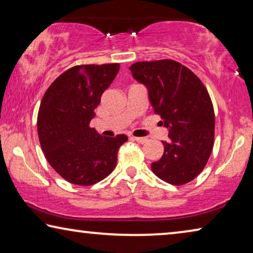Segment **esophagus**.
<instances>
[{
	"instance_id": "1",
	"label": "esophagus",
	"mask_w": 253,
	"mask_h": 253,
	"mask_svg": "<svg viewBox=\"0 0 253 253\" xmlns=\"http://www.w3.org/2000/svg\"><path fill=\"white\" fill-rule=\"evenodd\" d=\"M131 139L136 140V142L139 143V144H145V143H146L147 140H148V139L146 138V137H134V136L131 137Z\"/></svg>"
}]
</instances>
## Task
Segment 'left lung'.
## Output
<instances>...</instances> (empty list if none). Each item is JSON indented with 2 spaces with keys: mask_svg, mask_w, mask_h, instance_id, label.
Returning <instances> with one entry per match:
<instances>
[{
  "mask_svg": "<svg viewBox=\"0 0 253 253\" xmlns=\"http://www.w3.org/2000/svg\"><path fill=\"white\" fill-rule=\"evenodd\" d=\"M131 75L148 90L154 113L169 129L164 154L153 173L172 185L191 182L202 172L214 144L213 105L207 88L188 68L174 60L140 61Z\"/></svg>",
  "mask_w": 253,
  "mask_h": 253,
  "instance_id": "obj_1",
  "label": "left lung"
}]
</instances>
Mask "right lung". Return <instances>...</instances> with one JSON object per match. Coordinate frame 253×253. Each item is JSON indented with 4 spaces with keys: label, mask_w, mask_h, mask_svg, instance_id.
Returning a JSON list of instances; mask_svg holds the SVG:
<instances>
[{
    "label": "right lung",
    "mask_w": 253,
    "mask_h": 253,
    "mask_svg": "<svg viewBox=\"0 0 253 253\" xmlns=\"http://www.w3.org/2000/svg\"><path fill=\"white\" fill-rule=\"evenodd\" d=\"M118 70L119 63L72 67L41 100L37 125L42 151L55 172L76 185H92L108 176L128 139L126 135L102 137L89 127Z\"/></svg>",
    "instance_id": "right-lung-1"
}]
</instances>
